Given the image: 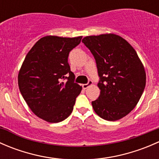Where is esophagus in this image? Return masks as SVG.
Segmentation results:
<instances>
[{"mask_svg":"<svg viewBox=\"0 0 159 159\" xmlns=\"http://www.w3.org/2000/svg\"><path fill=\"white\" fill-rule=\"evenodd\" d=\"M93 84V82H92V81H91V80H89V82L87 83V84H82V89H87L89 87L90 85H91V84Z\"/></svg>","mask_w":159,"mask_h":159,"instance_id":"obj_1","label":"esophagus"}]
</instances>
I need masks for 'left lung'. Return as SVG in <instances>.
I'll return each instance as SVG.
<instances>
[{
	"label": "left lung",
	"mask_w": 159,
	"mask_h": 159,
	"mask_svg": "<svg viewBox=\"0 0 159 159\" xmlns=\"http://www.w3.org/2000/svg\"><path fill=\"white\" fill-rule=\"evenodd\" d=\"M82 42L95 59L101 90L91 102L94 111L107 121L126 116L139 102L146 83V74L135 50L114 34L87 36Z\"/></svg>",
	"instance_id": "left-lung-1"
}]
</instances>
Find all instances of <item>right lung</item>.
<instances>
[{
    "label": "right lung",
    "mask_w": 159,
    "mask_h": 159,
    "mask_svg": "<svg viewBox=\"0 0 159 159\" xmlns=\"http://www.w3.org/2000/svg\"><path fill=\"white\" fill-rule=\"evenodd\" d=\"M82 37H44L25 57L18 74V86L34 115L51 123L70 115L81 86L75 83L68 57Z\"/></svg>",
    "instance_id": "right-lung-1"
}]
</instances>
